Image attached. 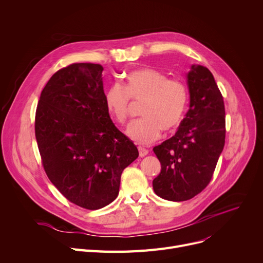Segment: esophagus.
I'll list each match as a JSON object with an SVG mask.
<instances>
[{
  "instance_id": "obj_1",
  "label": "esophagus",
  "mask_w": 263,
  "mask_h": 263,
  "mask_svg": "<svg viewBox=\"0 0 263 263\" xmlns=\"http://www.w3.org/2000/svg\"><path fill=\"white\" fill-rule=\"evenodd\" d=\"M139 153H140V157H145V156H147L148 155V153L149 151L147 150V149H145V148H143V147H139Z\"/></svg>"
}]
</instances>
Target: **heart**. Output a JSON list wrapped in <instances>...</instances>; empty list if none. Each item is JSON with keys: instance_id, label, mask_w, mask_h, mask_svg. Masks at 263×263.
I'll list each match as a JSON object with an SVG mask.
<instances>
[{"instance_id": "b5f03b06", "label": "heart", "mask_w": 263, "mask_h": 263, "mask_svg": "<svg viewBox=\"0 0 263 263\" xmlns=\"http://www.w3.org/2000/svg\"><path fill=\"white\" fill-rule=\"evenodd\" d=\"M130 98L143 102V118L130 124L127 135L136 144L149 145L160 139L162 129L172 132L180 126L186 112L189 91L181 80L168 79L156 69L141 68L127 73L124 86L116 83L105 93L108 113L119 124L129 118Z\"/></svg>"}]
</instances>
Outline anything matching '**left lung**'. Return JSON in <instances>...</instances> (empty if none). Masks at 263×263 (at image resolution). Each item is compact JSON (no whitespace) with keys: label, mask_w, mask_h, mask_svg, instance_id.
Instances as JSON below:
<instances>
[{"label":"left lung","mask_w":263,"mask_h":263,"mask_svg":"<svg viewBox=\"0 0 263 263\" xmlns=\"http://www.w3.org/2000/svg\"><path fill=\"white\" fill-rule=\"evenodd\" d=\"M186 83L185 117L173 137L154 148L161 163L154 191L171 201L189 200L209 184L225 145V105L213 74L206 67L192 65Z\"/></svg>","instance_id":"1"}]
</instances>
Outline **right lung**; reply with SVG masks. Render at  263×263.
Returning a JSON list of instances; mask_svg holds the SVG:
<instances>
[{
  "label": "right lung",
  "instance_id": "right-lung-1",
  "mask_svg": "<svg viewBox=\"0 0 263 263\" xmlns=\"http://www.w3.org/2000/svg\"><path fill=\"white\" fill-rule=\"evenodd\" d=\"M103 67L78 63L54 73L41 91L35 135L45 172L72 203L101 209L116 199L123 170L139 150L109 117Z\"/></svg>",
  "mask_w": 263,
  "mask_h": 263
}]
</instances>
